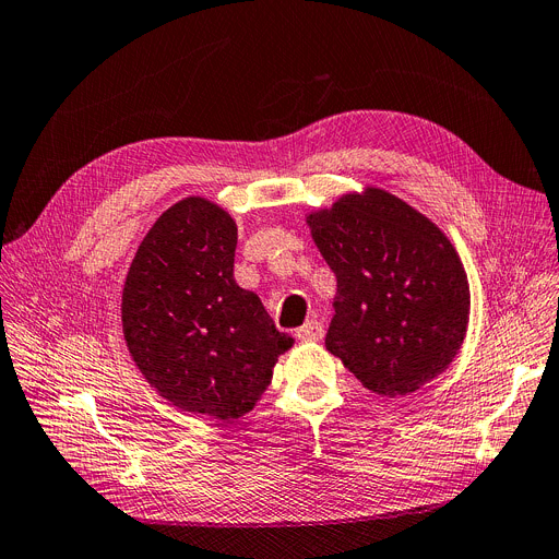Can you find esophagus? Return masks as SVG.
Here are the masks:
<instances>
[{
    "label": "esophagus",
    "instance_id": "obj_1",
    "mask_svg": "<svg viewBox=\"0 0 559 559\" xmlns=\"http://www.w3.org/2000/svg\"><path fill=\"white\" fill-rule=\"evenodd\" d=\"M296 337H299L301 342H319L323 337V325L317 319H310L299 330H296Z\"/></svg>",
    "mask_w": 559,
    "mask_h": 559
}]
</instances>
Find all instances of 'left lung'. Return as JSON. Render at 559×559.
I'll return each instance as SVG.
<instances>
[{
	"mask_svg": "<svg viewBox=\"0 0 559 559\" xmlns=\"http://www.w3.org/2000/svg\"><path fill=\"white\" fill-rule=\"evenodd\" d=\"M306 222L337 276L325 348L378 395L414 393L438 378L469 319L467 274L448 236L373 186Z\"/></svg>",
	"mask_w": 559,
	"mask_h": 559,
	"instance_id": "obj_1",
	"label": "left lung"
}]
</instances>
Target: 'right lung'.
Instances as JSON below:
<instances>
[{"label": "right lung", "mask_w": 559, "mask_h": 559, "mask_svg": "<svg viewBox=\"0 0 559 559\" xmlns=\"http://www.w3.org/2000/svg\"><path fill=\"white\" fill-rule=\"evenodd\" d=\"M238 227L206 198H183L141 240L123 285V334L141 376L181 412L249 414L294 340L234 278Z\"/></svg>", "instance_id": "right-lung-1"}]
</instances>
